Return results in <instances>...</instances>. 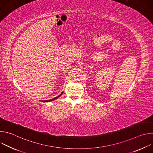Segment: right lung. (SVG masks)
I'll use <instances>...</instances> for the list:
<instances>
[{
  "label": "right lung",
  "instance_id": "right-lung-1",
  "mask_svg": "<svg viewBox=\"0 0 153 153\" xmlns=\"http://www.w3.org/2000/svg\"><path fill=\"white\" fill-rule=\"evenodd\" d=\"M63 92H62L59 96H57V97H55V98H54V99H51V100H43V102H50V101H53V100H55V99H57L58 97H59L62 94H63Z\"/></svg>",
  "mask_w": 153,
  "mask_h": 153
}]
</instances>
